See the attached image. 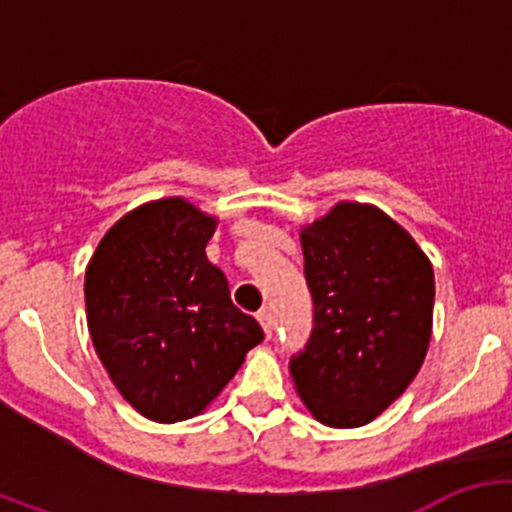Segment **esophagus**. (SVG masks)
Segmentation results:
<instances>
[{
    "label": "esophagus",
    "instance_id": "1",
    "mask_svg": "<svg viewBox=\"0 0 512 512\" xmlns=\"http://www.w3.org/2000/svg\"><path fill=\"white\" fill-rule=\"evenodd\" d=\"M257 322L262 324V329H265V337L270 339L272 332H275V319H272V314L267 312V309H262V312H257Z\"/></svg>",
    "mask_w": 512,
    "mask_h": 512
}]
</instances>
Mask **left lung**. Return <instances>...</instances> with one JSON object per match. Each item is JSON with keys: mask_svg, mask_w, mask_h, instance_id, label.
<instances>
[{"mask_svg": "<svg viewBox=\"0 0 512 512\" xmlns=\"http://www.w3.org/2000/svg\"><path fill=\"white\" fill-rule=\"evenodd\" d=\"M299 240L314 329L289 361L294 389L324 426H364L409 389L426 359L431 260L384 210L352 200L302 225Z\"/></svg>", "mask_w": 512, "mask_h": 512, "instance_id": "left-lung-1", "label": "left lung"}]
</instances>
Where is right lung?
I'll return each instance as SVG.
<instances>
[{"mask_svg": "<svg viewBox=\"0 0 512 512\" xmlns=\"http://www.w3.org/2000/svg\"><path fill=\"white\" fill-rule=\"evenodd\" d=\"M215 227V215L185 198L151 200L108 227L86 267L98 359L118 394L151 421L203 414L265 339L205 255Z\"/></svg>", "mask_w": 512, "mask_h": 512, "instance_id": "obj_1", "label": "right lung"}]
</instances>
